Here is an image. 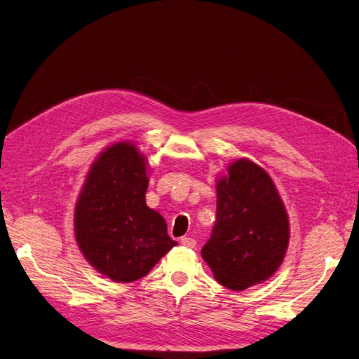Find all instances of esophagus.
<instances>
[{
    "instance_id": "obj_1",
    "label": "esophagus",
    "mask_w": 359,
    "mask_h": 359,
    "mask_svg": "<svg viewBox=\"0 0 359 359\" xmlns=\"http://www.w3.org/2000/svg\"><path fill=\"white\" fill-rule=\"evenodd\" d=\"M181 244L186 245V247H190V248H194V247H196V240H193V238H190V236H182Z\"/></svg>"
}]
</instances>
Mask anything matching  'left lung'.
I'll use <instances>...</instances> for the list:
<instances>
[{"instance_id": "obj_1", "label": "left lung", "mask_w": 359, "mask_h": 359, "mask_svg": "<svg viewBox=\"0 0 359 359\" xmlns=\"http://www.w3.org/2000/svg\"><path fill=\"white\" fill-rule=\"evenodd\" d=\"M202 257L227 289L262 283L283 262L289 220L273 180L250 160H236L217 182V214Z\"/></svg>"}]
</instances>
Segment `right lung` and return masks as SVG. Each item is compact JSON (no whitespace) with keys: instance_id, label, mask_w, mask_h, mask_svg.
Here are the masks:
<instances>
[{"instance_id":"right-lung-1","label":"right lung","mask_w":359,"mask_h":359,"mask_svg":"<svg viewBox=\"0 0 359 359\" xmlns=\"http://www.w3.org/2000/svg\"><path fill=\"white\" fill-rule=\"evenodd\" d=\"M147 163L119 142L95 160L74 210V235L85 259L116 283L145 277L177 245L163 217L147 206Z\"/></svg>"}]
</instances>
